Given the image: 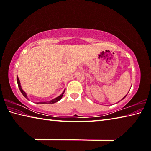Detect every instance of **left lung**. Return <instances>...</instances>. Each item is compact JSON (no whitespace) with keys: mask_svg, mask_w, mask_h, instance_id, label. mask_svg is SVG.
Returning a JSON list of instances; mask_svg holds the SVG:
<instances>
[{"mask_svg":"<svg viewBox=\"0 0 151 151\" xmlns=\"http://www.w3.org/2000/svg\"><path fill=\"white\" fill-rule=\"evenodd\" d=\"M127 94H126V96H124V98H123V99H124V98H125V97H126V96H127Z\"/></svg>","mask_w":151,"mask_h":151,"instance_id":"obj_1","label":"left lung"}]
</instances>
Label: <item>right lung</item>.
<instances>
[{
	"label": "right lung",
	"mask_w": 151,
	"mask_h": 151,
	"mask_svg": "<svg viewBox=\"0 0 151 151\" xmlns=\"http://www.w3.org/2000/svg\"><path fill=\"white\" fill-rule=\"evenodd\" d=\"M17 82L18 87H19V90H20L21 92H22V94L23 95H24V96L25 97V98H26L27 99L29 100V99L27 98L26 93H25V92L24 91V90H23V89L22 88V86H21V83H20L19 79V78L17 77ZM65 89L64 90V91L63 92V93H62L61 95H60V96L56 97V98H55V99H53L52 100H51V101H47V102H38V103H37V104H53V103H57V102L59 101L60 100H61V99H62V97H63V94H64V92H65Z\"/></svg>",
	"instance_id": "add662e5"
}]
</instances>
